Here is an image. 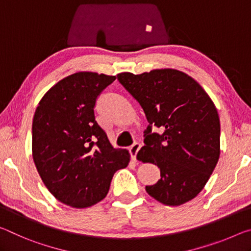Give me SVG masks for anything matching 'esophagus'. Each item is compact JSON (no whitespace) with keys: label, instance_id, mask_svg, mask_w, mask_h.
Here are the masks:
<instances>
[{"label":"esophagus","instance_id":"obj_1","mask_svg":"<svg viewBox=\"0 0 251 251\" xmlns=\"http://www.w3.org/2000/svg\"><path fill=\"white\" fill-rule=\"evenodd\" d=\"M140 148H141V145H140V143H137V142L133 143V145L129 148L131 158H132L133 160L137 159V154L139 152V150H140Z\"/></svg>","mask_w":251,"mask_h":251}]
</instances>
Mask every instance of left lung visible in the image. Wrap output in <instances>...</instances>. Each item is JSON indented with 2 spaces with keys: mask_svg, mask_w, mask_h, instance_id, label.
<instances>
[{
  "mask_svg": "<svg viewBox=\"0 0 251 251\" xmlns=\"http://www.w3.org/2000/svg\"><path fill=\"white\" fill-rule=\"evenodd\" d=\"M117 76L149 122L137 158L157 164L161 179L146 186L147 192L166 206L194 199L220 155V121L210 97L196 80L175 69ZM152 125L160 132L152 133Z\"/></svg>",
  "mask_w": 251,
  "mask_h": 251,
  "instance_id": "8db88e82",
  "label": "left lung"
}]
</instances>
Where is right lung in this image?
I'll list each match as a JSON object with an SVG mask.
<instances>
[{
    "label": "right lung",
    "mask_w": 251,
    "mask_h": 251,
    "mask_svg": "<svg viewBox=\"0 0 251 251\" xmlns=\"http://www.w3.org/2000/svg\"><path fill=\"white\" fill-rule=\"evenodd\" d=\"M114 75L77 72L44 94L32 123V155L49 191L72 208H88L105 198L113 175L130 161L114 149L96 121L98 97Z\"/></svg>",
    "instance_id": "1"
}]
</instances>
